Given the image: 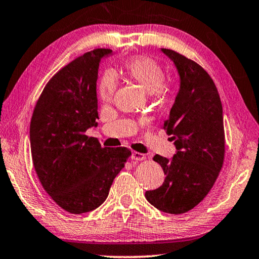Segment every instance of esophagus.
I'll list each match as a JSON object with an SVG mask.
<instances>
[{
    "label": "esophagus",
    "instance_id": "1",
    "mask_svg": "<svg viewBox=\"0 0 259 259\" xmlns=\"http://www.w3.org/2000/svg\"><path fill=\"white\" fill-rule=\"evenodd\" d=\"M131 159L137 160V161L144 160L145 159V154H143L141 152H137V151H134L133 154H131Z\"/></svg>",
    "mask_w": 259,
    "mask_h": 259
}]
</instances>
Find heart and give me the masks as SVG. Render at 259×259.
<instances>
[{"label":"heart","instance_id":"b5f03b06","mask_svg":"<svg viewBox=\"0 0 259 259\" xmlns=\"http://www.w3.org/2000/svg\"><path fill=\"white\" fill-rule=\"evenodd\" d=\"M124 71L131 80L140 83L148 93H153L154 95H160L166 91L164 84V69L152 58L145 56L130 58L129 60L125 61ZM116 86V75L110 71L106 72L99 84L100 98L103 101H109L111 96L114 95Z\"/></svg>","mask_w":259,"mask_h":259}]
</instances>
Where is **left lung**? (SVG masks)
Segmentation results:
<instances>
[{"mask_svg": "<svg viewBox=\"0 0 259 259\" xmlns=\"http://www.w3.org/2000/svg\"><path fill=\"white\" fill-rule=\"evenodd\" d=\"M176 65L180 88L164 129L175 141L171 159L156 154L163 168L160 187L146 191L148 201L168 214H184L206 198L225 159L222 103L213 79L195 61L168 49H161Z\"/></svg>", "mask_w": 259, "mask_h": 259, "instance_id": "left-lung-1", "label": "left lung"}]
</instances>
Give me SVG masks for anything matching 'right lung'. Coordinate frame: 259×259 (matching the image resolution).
I'll return each instance as SVG.
<instances>
[{
  "label": "right lung",
  "mask_w": 259,
  "mask_h": 259,
  "mask_svg": "<svg viewBox=\"0 0 259 259\" xmlns=\"http://www.w3.org/2000/svg\"><path fill=\"white\" fill-rule=\"evenodd\" d=\"M109 49H96L71 61L49 81L30 123L33 166L58 206L82 214L105 202L111 184L131 156L126 148H102L87 129L98 125L96 80Z\"/></svg>",
  "instance_id": "obj_1"
}]
</instances>
